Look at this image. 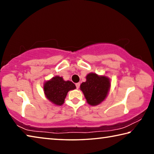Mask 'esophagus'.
<instances>
[{
  "label": "esophagus",
  "mask_w": 154,
  "mask_h": 154,
  "mask_svg": "<svg viewBox=\"0 0 154 154\" xmlns=\"http://www.w3.org/2000/svg\"><path fill=\"white\" fill-rule=\"evenodd\" d=\"M75 85H76L77 89H79V86H80V83H77L76 84H75Z\"/></svg>",
  "instance_id": "obj_1"
}]
</instances>
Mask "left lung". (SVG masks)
<instances>
[{
  "label": "left lung",
  "mask_w": 154,
  "mask_h": 154,
  "mask_svg": "<svg viewBox=\"0 0 154 154\" xmlns=\"http://www.w3.org/2000/svg\"><path fill=\"white\" fill-rule=\"evenodd\" d=\"M86 81L80 85V90L87 103L91 106H96L105 100L111 88V81L105 75L90 72L86 75Z\"/></svg>",
  "instance_id": "1"
}]
</instances>
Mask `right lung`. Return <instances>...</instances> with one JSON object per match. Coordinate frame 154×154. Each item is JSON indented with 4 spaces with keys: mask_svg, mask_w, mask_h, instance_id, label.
Listing matches in <instances>:
<instances>
[{
    "mask_svg": "<svg viewBox=\"0 0 154 154\" xmlns=\"http://www.w3.org/2000/svg\"><path fill=\"white\" fill-rule=\"evenodd\" d=\"M75 88L76 86L72 82L64 81L60 76L52 77L43 84L45 97L49 102L57 106L63 105L68 92Z\"/></svg>",
    "mask_w": 154,
    "mask_h": 154,
    "instance_id": "add662e5",
    "label": "right lung"
}]
</instances>
